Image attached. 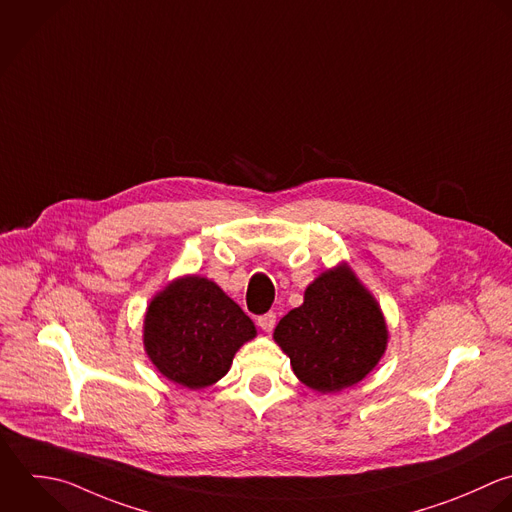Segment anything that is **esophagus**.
I'll return each instance as SVG.
<instances>
[{
	"label": "esophagus",
	"mask_w": 512,
	"mask_h": 512,
	"mask_svg": "<svg viewBox=\"0 0 512 512\" xmlns=\"http://www.w3.org/2000/svg\"><path fill=\"white\" fill-rule=\"evenodd\" d=\"M275 321H277V315L275 313H265L257 319V325L265 331V333H271L273 327H275Z\"/></svg>",
	"instance_id": "esophagus-1"
}]
</instances>
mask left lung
<instances>
[{
    "instance_id": "obj_1",
    "label": "left lung",
    "mask_w": 512,
    "mask_h": 512,
    "mask_svg": "<svg viewBox=\"0 0 512 512\" xmlns=\"http://www.w3.org/2000/svg\"><path fill=\"white\" fill-rule=\"evenodd\" d=\"M309 389L327 395L363 381L389 345L381 305L343 261L305 289L303 305L289 311L273 333Z\"/></svg>"
}]
</instances>
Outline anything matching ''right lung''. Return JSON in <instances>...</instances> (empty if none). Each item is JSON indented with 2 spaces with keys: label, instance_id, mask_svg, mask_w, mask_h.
<instances>
[{
  "label": "right lung",
  "instance_id": "obj_1",
  "mask_svg": "<svg viewBox=\"0 0 512 512\" xmlns=\"http://www.w3.org/2000/svg\"><path fill=\"white\" fill-rule=\"evenodd\" d=\"M257 337L253 321L211 279L183 275L147 305L143 347L155 369L197 391L227 375L235 353Z\"/></svg>",
  "mask_w": 512,
  "mask_h": 512
}]
</instances>
